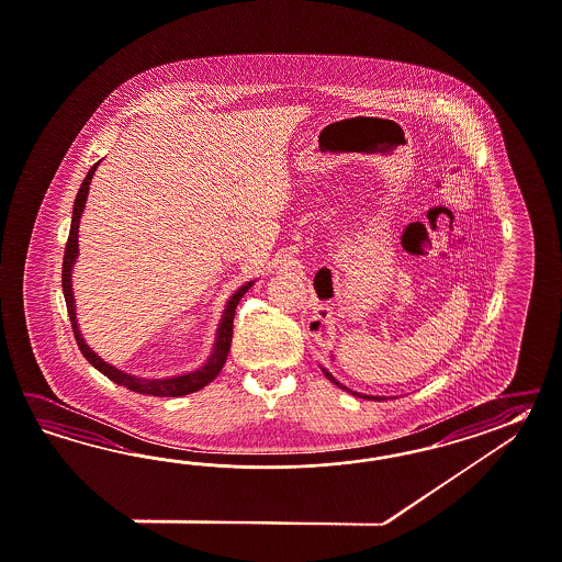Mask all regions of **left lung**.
Segmentation results:
<instances>
[{"label":"left lung","instance_id":"obj_1","mask_svg":"<svg viewBox=\"0 0 562 562\" xmlns=\"http://www.w3.org/2000/svg\"><path fill=\"white\" fill-rule=\"evenodd\" d=\"M324 373H326V376H328L330 381H334V383H336L338 387L346 389L345 385H340V383H338V381H336V379H334V376H331V374L328 373V371H324ZM346 391H350V389H346ZM350 393H352V395H359V397H367V400H374V402H381V397H369V395H360V393H355V391H350Z\"/></svg>","mask_w":562,"mask_h":562}]
</instances>
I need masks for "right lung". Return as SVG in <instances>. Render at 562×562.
I'll return each mask as SVG.
<instances>
[{"instance_id": "obj_1", "label": "right lung", "mask_w": 562, "mask_h": 562, "mask_svg": "<svg viewBox=\"0 0 562 562\" xmlns=\"http://www.w3.org/2000/svg\"><path fill=\"white\" fill-rule=\"evenodd\" d=\"M100 162H95L89 173H87L81 189L75 198V207H72V220L71 231H69V238H67V245H65V257H63V293H65V302H67V312L71 317L72 334H75V340L77 346L81 350V355L86 357L100 373L105 374L108 379H112L117 385H124L130 391H136V393H146V395H155V397H179V395H188L193 391H200L205 387L207 383H212L216 379L226 357H228V350H231L232 342V326H234V314H236V305L243 300L246 291L252 285L246 283L243 288L238 289L231 297V302L226 305V312L222 317V324L217 328L216 346H214V355L207 359V362L203 364L200 371H193V373L181 374V376H173V379H140V376H134V374L122 373L117 371L112 364L103 362V360L86 345V340L81 338V334L77 330V319H75V302H72L71 291V267L75 259H77V232H79V217L81 212L86 207L87 193H89V183H91V177L95 173Z\"/></svg>"}]
</instances>
